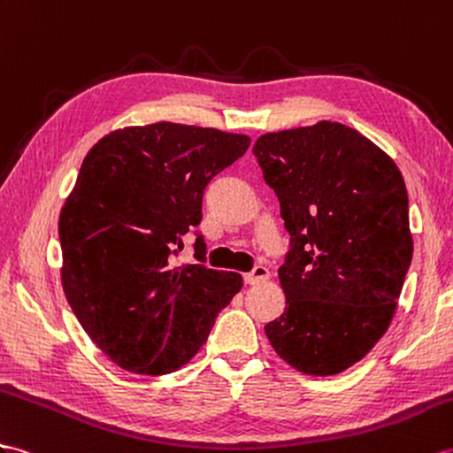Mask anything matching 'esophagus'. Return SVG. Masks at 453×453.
Masks as SVG:
<instances>
[{
  "instance_id": "obj_1",
  "label": "esophagus",
  "mask_w": 453,
  "mask_h": 453,
  "mask_svg": "<svg viewBox=\"0 0 453 453\" xmlns=\"http://www.w3.org/2000/svg\"><path fill=\"white\" fill-rule=\"evenodd\" d=\"M268 280H270V270L265 268V265H257L252 272L245 273V283L249 285H260Z\"/></svg>"
}]
</instances>
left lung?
Segmentation results:
<instances>
[{
    "label": "left lung",
    "mask_w": 453,
    "mask_h": 453,
    "mask_svg": "<svg viewBox=\"0 0 453 453\" xmlns=\"http://www.w3.org/2000/svg\"><path fill=\"white\" fill-rule=\"evenodd\" d=\"M252 153L291 235L277 272L287 306L264 331L300 373L337 375L396 310L413 254L403 178L385 150L329 120L264 134Z\"/></svg>",
    "instance_id": "1"
}]
</instances>
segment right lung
<instances>
[{
    "label": "right lung",
    "mask_w": 453,
    "mask_h": 453,
    "mask_svg": "<svg viewBox=\"0 0 453 453\" xmlns=\"http://www.w3.org/2000/svg\"><path fill=\"white\" fill-rule=\"evenodd\" d=\"M249 145L242 134L155 122L120 127L89 149L59 216L61 283L80 326L119 367L180 369L241 291L239 273L173 265V257L201 224L208 181ZM204 252L196 237V260Z\"/></svg>",
    "instance_id": "add662e5"
}]
</instances>
